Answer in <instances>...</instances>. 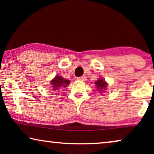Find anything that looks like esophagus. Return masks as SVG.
<instances>
[{
  "mask_svg": "<svg viewBox=\"0 0 154 154\" xmlns=\"http://www.w3.org/2000/svg\"><path fill=\"white\" fill-rule=\"evenodd\" d=\"M78 80H79V81H87V78H86L85 76L79 77L78 78Z\"/></svg>",
  "mask_w": 154,
  "mask_h": 154,
  "instance_id": "esophagus-1",
  "label": "esophagus"
}]
</instances>
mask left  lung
Listing matches in <instances>:
<instances>
[{
	"label": "left lung",
	"instance_id": "8db88e82",
	"mask_svg": "<svg viewBox=\"0 0 154 154\" xmlns=\"http://www.w3.org/2000/svg\"><path fill=\"white\" fill-rule=\"evenodd\" d=\"M94 83H95L96 85L97 90L99 92H100V93H102L103 92H104L106 89L107 85H108V84H107L106 82L105 81V80L102 79H99Z\"/></svg>",
	"mask_w": 154,
	"mask_h": 154
}]
</instances>
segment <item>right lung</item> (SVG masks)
I'll return each mask as SVG.
<instances>
[{"instance_id": "add662e5", "label": "right lung", "mask_w": 154, "mask_h": 154, "mask_svg": "<svg viewBox=\"0 0 154 154\" xmlns=\"http://www.w3.org/2000/svg\"><path fill=\"white\" fill-rule=\"evenodd\" d=\"M69 83H70V81H69V80L64 79V78L60 76V75H56V76L50 81L52 89L55 92H57V91H59L60 88L66 87ZM56 94L57 95L59 94V93Z\"/></svg>"}]
</instances>
